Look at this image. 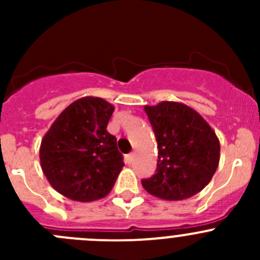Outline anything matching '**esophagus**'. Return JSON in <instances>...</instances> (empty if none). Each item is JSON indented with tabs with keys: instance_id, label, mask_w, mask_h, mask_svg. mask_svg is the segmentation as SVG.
<instances>
[{
	"instance_id": "obj_1",
	"label": "esophagus",
	"mask_w": 260,
	"mask_h": 260,
	"mask_svg": "<svg viewBox=\"0 0 260 260\" xmlns=\"http://www.w3.org/2000/svg\"><path fill=\"white\" fill-rule=\"evenodd\" d=\"M134 153H128V155H126V157H125V161H126V164H132L133 162V160H134Z\"/></svg>"
}]
</instances>
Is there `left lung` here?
<instances>
[{"instance_id":"8db88e82","label":"left lung","mask_w":260,"mask_h":260,"mask_svg":"<svg viewBox=\"0 0 260 260\" xmlns=\"http://www.w3.org/2000/svg\"><path fill=\"white\" fill-rule=\"evenodd\" d=\"M156 142L157 168L142 180L146 191L165 201H183L208 185L220 160V142L207 121L176 102L146 105Z\"/></svg>"}]
</instances>
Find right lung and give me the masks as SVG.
<instances>
[{"label": "right lung", "instance_id": "obj_1", "mask_svg": "<svg viewBox=\"0 0 260 260\" xmlns=\"http://www.w3.org/2000/svg\"><path fill=\"white\" fill-rule=\"evenodd\" d=\"M114 107L86 96L56 118L40 146L41 169L54 190L77 202L107 197L122 169L117 139L107 130Z\"/></svg>", "mask_w": 260, "mask_h": 260}]
</instances>
